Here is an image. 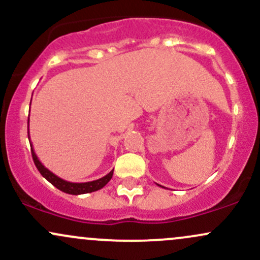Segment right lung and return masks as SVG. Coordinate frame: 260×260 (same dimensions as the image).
Instances as JSON below:
<instances>
[{
  "label": "right lung",
  "mask_w": 260,
  "mask_h": 260,
  "mask_svg": "<svg viewBox=\"0 0 260 260\" xmlns=\"http://www.w3.org/2000/svg\"><path fill=\"white\" fill-rule=\"evenodd\" d=\"M28 138L30 139V137H29V120H28ZM29 142H30V140H29ZM30 148H31L32 160H34L35 166H37L39 172L43 175V177L46 178V180L49 181L51 184H53V186L57 188V189L62 190V192H64V193H68V194L79 196V194H85V193L95 192V190H99L104 186H106L107 182L112 178L113 170L112 171H110L106 176H104V177H101V178H99V180H95V181L82 182V183H76V182L66 181V180H63V178L58 177L57 175H55L53 172L50 171L49 169L45 168L43 164H41V161L38 159L37 154H35V151H34V148H32V144H30Z\"/></svg>",
  "instance_id": "right-lung-1"
}]
</instances>
